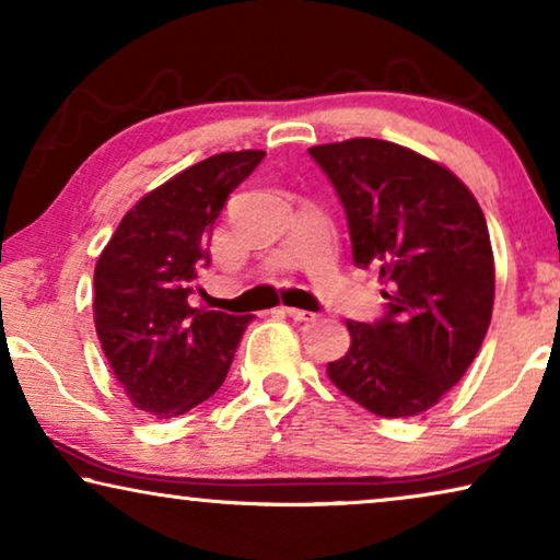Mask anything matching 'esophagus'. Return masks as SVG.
I'll list each match as a JSON object with an SVG mask.
<instances>
[{
	"mask_svg": "<svg viewBox=\"0 0 560 560\" xmlns=\"http://www.w3.org/2000/svg\"><path fill=\"white\" fill-rule=\"evenodd\" d=\"M282 313H285V316H290L293 320H311V318H316V313L301 311V308H290V305H282Z\"/></svg>",
	"mask_w": 560,
	"mask_h": 560,
	"instance_id": "obj_1",
	"label": "esophagus"
}]
</instances>
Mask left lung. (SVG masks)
I'll return each mask as SVG.
<instances>
[{"instance_id":"8db88e82","label":"left lung","mask_w":560,"mask_h":560,"mask_svg":"<svg viewBox=\"0 0 560 560\" xmlns=\"http://www.w3.org/2000/svg\"><path fill=\"white\" fill-rule=\"evenodd\" d=\"M351 255L377 267L387 313L347 320L351 343L326 374L380 418L431 410L469 370L494 305V255L477 198L448 167L372 137L316 144Z\"/></svg>"}]
</instances>
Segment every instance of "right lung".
Returning a JSON list of instances; mask_svg holds the SVG:
<instances>
[{"label": "right lung", "mask_w": 560, "mask_h": 560, "mask_svg": "<svg viewBox=\"0 0 560 560\" xmlns=\"http://www.w3.org/2000/svg\"><path fill=\"white\" fill-rule=\"evenodd\" d=\"M262 150L221 152L173 175L119 221L94 270V324L137 410L175 418L217 393L252 316L190 305L213 221Z\"/></svg>", "instance_id": "1"}]
</instances>
